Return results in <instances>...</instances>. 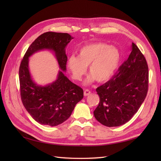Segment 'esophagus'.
<instances>
[{"instance_id":"1","label":"esophagus","mask_w":161,"mask_h":161,"mask_svg":"<svg viewBox=\"0 0 161 161\" xmlns=\"http://www.w3.org/2000/svg\"><path fill=\"white\" fill-rule=\"evenodd\" d=\"M91 91L89 89H85L84 91V95L85 96H88L89 95L91 94Z\"/></svg>"}]
</instances>
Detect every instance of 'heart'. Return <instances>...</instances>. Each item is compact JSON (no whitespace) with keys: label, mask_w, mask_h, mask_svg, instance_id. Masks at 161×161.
<instances>
[{"label":"heart","mask_w":161,"mask_h":161,"mask_svg":"<svg viewBox=\"0 0 161 161\" xmlns=\"http://www.w3.org/2000/svg\"><path fill=\"white\" fill-rule=\"evenodd\" d=\"M121 58L118 48L105 43H90L80 48L79 56H69L67 67L73 79L80 80L86 72V67L89 66L91 75L85 80V84H91L95 80L104 82L114 76L119 65Z\"/></svg>","instance_id":"1"}]
</instances>
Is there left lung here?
<instances>
[{
    "label": "left lung",
    "instance_id": "obj_1",
    "mask_svg": "<svg viewBox=\"0 0 161 161\" xmlns=\"http://www.w3.org/2000/svg\"><path fill=\"white\" fill-rule=\"evenodd\" d=\"M148 67L138 46L132 43L128 58L118 72L96 91L100 101L94 111L96 119L108 127L128 122L138 111L147 97Z\"/></svg>",
    "mask_w": 161,
    "mask_h": 161
}]
</instances>
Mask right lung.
Wrapping results in <instances>:
<instances>
[{"label":"right lung","instance_id":"right-lung-1","mask_svg":"<svg viewBox=\"0 0 161 161\" xmlns=\"http://www.w3.org/2000/svg\"><path fill=\"white\" fill-rule=\"evenodd\" d=\"M72 39L66 33H43L29 47L21 60L19 76L22 103L32 118L42 125L56 126L65 121L76 103L83 98V90L62 71L52 84L37 85L32 80L29 70V58L37 51L51 50L55 53L60 69L66 71L65 47Z\"/></svg>","mask_w":161,"mask_h":161}]
</instances>
